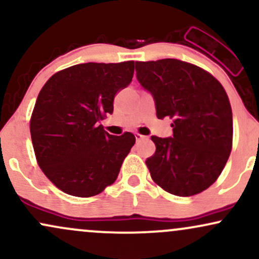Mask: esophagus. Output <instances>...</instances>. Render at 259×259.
Wrapping results in <instances>:
<instances>
[{
	"mask_svg": "<svg viewBox=\"0 0 259 259\" xmlns=\"http://www.w3.org/2000/svg\"><path fill=\"white\" fill-rule=\"evenodd\" d=\"M135 138H136V140H138V141H140V140L145 139V138H146V136L141 135V134H139V133H135Z\"/></svg>",
	"mask_w": 259,
	"mask_h": 259,
	"instance_id": "obj_1",
	"label": "esophagus"
}]
</instances>
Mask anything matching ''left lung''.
Segmentation results:
<instances>
[{
	"mask_svg": "<svg viewBox=\"0 0 259 259\" xmlns=\"http://www.w3.org/2000/svg\"><path fill=\"white\" fill-rule=\"evenodd\" d=\"M140 84L152 94L158 119H173V138L151 136L156 152L146 159L151 178L181 197L208 189L233 147V112L224 88L197 65L180 59L135 62Z\"/></svg>",
	"mask_w": 259,
	"mask_h": 259,
	"instance_id": "1",
	"label": "left lung"
}]
</instances>
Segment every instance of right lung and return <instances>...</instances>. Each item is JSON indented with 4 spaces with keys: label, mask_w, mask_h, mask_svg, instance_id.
Returning <instances> with one entry per match:
<instances>
[{
    "label": "right lung",
    "mask_w": 259,
    "mask_h": 259,
    "mask_svg": "<svg viewBox=\"0 0 259 259\" xmlns=\"http://www.w3.org/2000/svg\"><path fill=\"white\" fill-rule=\"evenodd\" d=\"M133 75L134 61L82 63L42 86L30 118L32 147L38 167L61 191L91 197L117 180L135 136L109 135L100 120L112 114L114 96Z\"/></svg>",
    "instance_id": "add662e5"
}]
</instances>
